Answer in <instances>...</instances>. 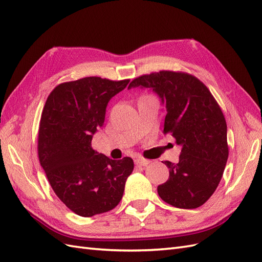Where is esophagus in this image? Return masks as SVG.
Listing matches in <instances>:
<instances>
[{
	"instance_id": "obj_1",
	"label": "esophagus",
	"mask_w": 262,
	"mask_h": 262,
	"mask_svg": "<svg viewBox=\"0 0 262 262\" xmlns=\"http://www.w3.org/2000/svg\"><path fill=\"white\" fill-rule=\"evenodd\" d=\"M149 160L147 159H144V158H140V157H138V158L135 159V163L137 164V166H141V167H145L147 166V164H149Z\"/></svg>"
}]
</instances>
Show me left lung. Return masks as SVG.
Returning <instances> with one entry per match:
<instances>
[{"instance_id":"8db88e82","label":"left lung","mask_w":262,"mask_h":262,"mask_svg":"<svg viewBox=\"0 0 262 262\" xmlns=\"http://www.w3.org/2000/svg\"><path fill=\"white\" fill-rule=\"evenodd\" d=\"M150 88L166 105L164 134L181 146L179 162L169 168L159 196L178 208H196L212 196L228 158L227 125L206 85L192 74L162 70L134 79L128 89Z\"/></svg>"}]
</instances>
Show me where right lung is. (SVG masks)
Listing matches in <instances>:
<instances>
[{
	"instance_id": "obj_1",
	"label": "right lung",
	"mask_w": 262,
	"mask_h": 262,
	"mask_svg": "<svg viewBox=\"0 0 262 262\" xmlns=\"http://www.w3.org/2000/svg\"><path fill=\"white\" fill-rule=\"evenodd\" d=\"M128 82L100 77L64 82L45 103L37 147L40 166L56 195L83 217L113 210L134 170L129 157L113 160L91 146L107 103Z\"/></svg>"
}]
</instances>
